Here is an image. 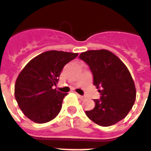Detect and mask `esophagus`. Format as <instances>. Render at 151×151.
Returning a JSON list of instances; mask_svg holds the SVG:
<instances>
[{"instance_id": "obj_1", "label": "esophagus", "mask_w": 151, "mask_h": 151, "mask_svg": "<svg viewBox=\"0 0 151 151\" xmlns=\"http://www.w3.org/2000/svg\"><path fill=\"white\" fill-rule=\"evenodd\" d=\"M77 95H78V97L79 99H83V98H84V97H83L82 95H80L79 94H77Z\"/></svg>"}]
</instances>
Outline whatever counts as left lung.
Returning <instances> with one entry per match:
<instances>
[{
  "mask_svg": "<svg viewBox=\"0 0 151 151\" xmlns=\"http://www.w3.org/2000/svg\"><path fill=\"white\" fill-rule=\"evenodd\" d=\"M93 74L94 85L101 97L95 106L86 111L91 120L101 126L112 125L123 120L133 108L136 88L125 65L108 50H90L80 54Z\"/></svg>",
  "mask_w": 151,
  "mask_h": 151,
  "instance_id": "left-lung-1",
  "label": "left lung"
}]
</instances>
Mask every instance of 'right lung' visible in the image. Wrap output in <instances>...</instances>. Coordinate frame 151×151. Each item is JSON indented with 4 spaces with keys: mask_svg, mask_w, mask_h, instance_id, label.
Instances as JSON below:
<instances>
[{
    "mask_svg": "<svg viewBox=\"0 0 151 151\" xmlns=\"http://www.w3.org/2000/svg\"><path fill=\"white\" fill-rule=\"evenodd\" d=\"M78 53L47 51L27 63L16 80L15 99L22 112L35 123H47L59 114L67 94L53 89L67 63Z\"/></svg>",
    "mask_w": 151,
    "mask_h": 151,
    "instance_id": "1",
    "label": "right lung"
}]
</instances>
